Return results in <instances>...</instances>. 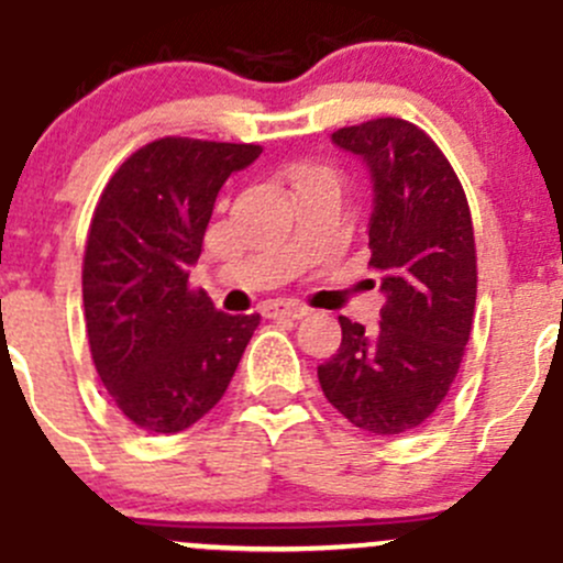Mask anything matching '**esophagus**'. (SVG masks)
Returning <instances> with one entry per match:
<instances>
[{"label": "esophagus", "instance_id": "1", "mask_svg": "<svg viewBox=\"0 0 563 563\" xmlns=\"http://www.w3.org/2000/svg\"><path fill=\"white\" fill-rule=\"evenodd\" d=\"M269 318H291V321H297V318L308 316V308L305 305H297V302H288V305H269V308L264 310Z\"/></svg>", "mask_w": 563, "mask_h": 563}]
</instances>
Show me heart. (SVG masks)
Here are the masks:
<instances>
[{
    "instance_id": "b5f03b06",
    "label": "heart",
    "mask_w": 563,
    "mask_h": 563,
    "mask_svg": "<svg viewBox=\"0 0 563 563\" xmlns=\"http://www.w3.org/2000/svg\"><path fill=\"white\" fill-rule=\"evenodd\" d=\"M313 176H329L327 172H323V168H316V166H302L297 172V185L299 181H305V179H313Z\"/></svg>"
}]
</instances>
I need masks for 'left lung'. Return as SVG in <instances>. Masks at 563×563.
Masks as SVG:
<instances>
[{
  "label": "left lung",
  "mask_w": 563,
  "mask_h": 563,
  "mask_svg": "<svg viewBox=\"0 0 563 563\" xmlns=\"http://www.w3.org/2000/svg\"><path fill=\"white\" fill-rule=\"evenodd\" d=\"M373 176L371 269L387 302L376 332L340 316L338 354L318 365L327 400L356 428L400 435L444 402L474 327L476 245L455 168L424 130L397 117L332 133Z\"/></svg>",
  "instance_id": "8db88e82"
}]
</instances>
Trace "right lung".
Here are the masks:
<instances>
[{"label":"right lung","mask_w":563,"mask_h":563,"mask_svg":"<svg viewBox=\"0 0 563 563\" xmlns=\"http://www.w3.org/2000/svg\"><path fill=\"white\" fill-rule=\"evenodd\" d=\"M258 155V144L166 135L100 192L81 275L89 351L113 406L150 433L212 411L261 323L190 286L220 187Z\"/></svg>","instance_id":"obj_1"}]
</instances>
